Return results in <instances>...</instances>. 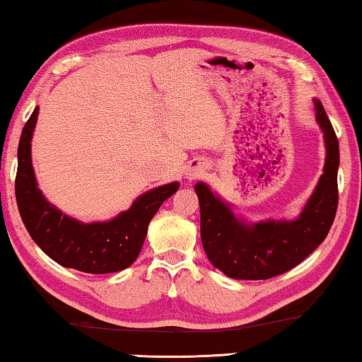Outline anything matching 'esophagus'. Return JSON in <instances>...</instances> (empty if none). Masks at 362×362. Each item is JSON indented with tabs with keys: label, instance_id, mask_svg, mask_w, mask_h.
Wrapping results in <instances>:
<instances>
[{
	"label": "esophagus",
	"instance_id": "34e87169",
	"mask_svg": "<svg viewBox=\"0 0 362 362\" xmlns=\"http://www.w3.org/2000/svg\"><path fill=\"white\" fill-rule=\"evenodd\" d=\"M201 173H203V170H199V169H189L188 173H187V179H196V177H198Z\"/></svg>",
	"mask_w": 362,
	"mask_h": 362
}]
</instances>
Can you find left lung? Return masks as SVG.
Wrapping results in <instances>:
<instances>
[{
    "mask_svg": "<svg viewBox=\"0 0 362 362\" xmlns=\"http://www.w3.org/2000/svg\"><path fill=\"white\" fill-rule=\"evenodd\" d=\"M316 121L324 134L326 163L315 192L293 220H265L249 223L235 216L231 206L198 182L201 241L214 267L233 279H269L289 272L326 240L334 223L339 189V140L322 103L315 99Z\"/></svg>",
    "mask_w": 362,
    "mask_h": 362,
    "instance_id": "8db88e82",
    "label": "left lung"
}]
</instances>
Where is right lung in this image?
Masks as SVG:
<instances>
[{"label":"right lung","instance_id":"1","mask_svg":"<svg viewBox=\"0 0 362 362\" xmlns=\"http://www.w3.org/2000/svg\"><path fill=\"white\" fill-rule=\"evenodd\" d=\"M38 113L36 107L22 131L16 175L17 206L32 240L59 265L83 273L105 274L131 267L144 246L151 218L180 183L148 189L129 209L107 222H79L49 203L38 188L32 166V137Z\"/></svg>","mask_w":362,"mask_h":362}]
</instances>
